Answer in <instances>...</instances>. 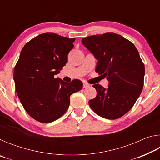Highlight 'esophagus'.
I'll use <instances>...</instances> for the list:
<instances>
[{
  "mask_svg": "<svg viewBox=\"0 0 160 160\" xmlns=\"http://www.w3.org/2000/svg\"><path fill=\"white\" fill-rule=\"evenodd\" d=\"M90 87V85H88V83H83V88H88Z\"/></svg>",
  "mask_w": 160,
  "mask_h": 160,
  "instance_id": "obj_1",
  "label": "esophagus"
}]
</instances>
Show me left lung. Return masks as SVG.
Here are the masks:
<instances>
[{"label": "left lung", "mask_w": 160, "mask_h": 160, "mask_svg": "<svg viewBox=\"0 0 160 160\" xmlns=\"http://www.w3.org/2000/svg\"><path fill=\"white\" fill-rule=\"evenodd\" d=\"M98 62L96 72L109 81L107 88L92 86L97 96L89 105L97 115L116 119L131 109L142 90L145 66L134 44L121 35L106 33L82 39Z\"/></svg>", "instance_id": "8db88e82"}]
</instances>
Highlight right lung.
I'll list each match as a JSON object with an SVG mask.
<instances>
[{
	"instance_id": "right-lung-1",
	"label": "right lung",
	"mask_w": 160,
	"mask_h": 160,
	"mask_svg": "<svg viewBox=\"0 0 160 160\" xmlns=\"http://www.w3.org/2000/svg\"><path fill=\"white\" fill-rule=\"evenodd\" d=\"M75 39L44 33L30 40L22 49L14 69L16 92L28 114L42 123L61 117L70 104V97L82 88L80 80L66 82L55 78L68 62Z\"/></svg>"
}]
</instances>
